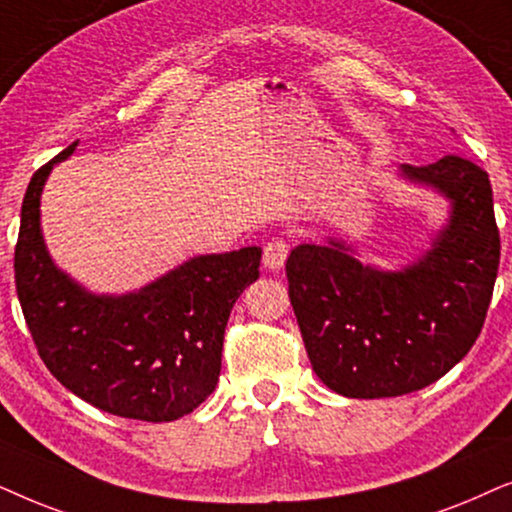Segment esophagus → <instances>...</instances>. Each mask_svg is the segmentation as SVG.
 Instances as JSON below:
<instances>
[{"label":"esophagus","instance_id":"34e87169","mask_svg":"<svg viewBox=\"0 0 512 512\" xmlns=\"http://www.w3.org/2000/svg\"><path fill=\"white\" fill-rule=\"evenodd\" d=\"M290 245L283 241V238H271V241L264 245V267L271 271H281L285 260H288Z\"/></svg>","mask_w":512,"mask_h":512}]
</instances>
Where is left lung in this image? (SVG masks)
Listing matches in <instances>:
<instances>
[{"mask_svg": "<svg viewBox=\"0 0 512 512\" xmlns=\"http://www.w3.org/2000/svg\"><path fill=\"white\" fill-rule=\"evenodd\" d=\"M449 203L431 248L403 269L360 262L342 238L299 243L285 274L313 372L346 398H393L452 370L485 323L501 241L489 175L463 156L398 166Z\"/></svg>", "mask_w": 512, "mask_h": 512, "instance_id": "1", "label": "left lung"}]
</instances>
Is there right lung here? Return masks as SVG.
<instances>
[{"mask_svg":"<svg viewBox=\"0 0 512 512\" xmlns=\"http://www.w3.org/2000/svg\"><path fill=\"white\" fill-rule=\"evenodd\" d=\"M72 142L32 175L16 245V290L34 346L67 391L124 419L161 424L215 391L224 327L260 278L262 248L196 255L126 295H95L56 267L42 234V192Z\"/></svg>","mask_w":512,"mask_h":512,"instance_id":"obj_1","label":"right lung"}]
</instances>
